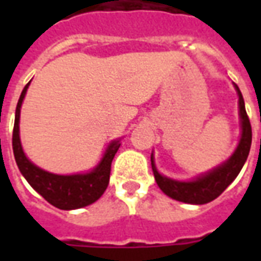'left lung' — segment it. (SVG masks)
<instances>
[{"instance_id": "1", "label": "left lung", "mask_w": 261, "mask_h": 261, "mask_svg": "<svg viewBox=\"0 0 261 261\" xmlns=\"http://www.w3.org/2000/svg\"><path fill=\"white\" fill-rule=\"evenodd\" d=\"M235 89L239 96L242 136L235 152L232 153V156L226 162L217 166L211 172L198 176L193 180L179 181L161 175L156 170L153 156H151V165H152L155 180L158 183L159 189L170 198L187 202V204H207V202L215 200L219 194H222L225 189L235 180L236 176L239 175V172L246 162L250 145H252V125H250V120L247 117L246 109H245V100H243V96H242L238 85H235Z\"/></svg>"}]
</instances>
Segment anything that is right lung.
Wrapping results in <instances>:
<instances>
[{
  "instance_id": "1",
  "label": "right lung",
  "mask_w": 261,
  "mask_h": 261,
  "mask_svg": "<svg viewBox=\"0 0 261 261\" xmlns=\"http://www.w3.org/2000/svg\"><path fill=\"white\" fill-rule=\"evenodd\" d=\"M29 84H26L23 91L20 93L16 112H15L12 149H14L16 165L28 183L51 205L60 208V210H76V208L86 207L99 200L105 190L108 189L112 161L120 148V140H116L109 144L102 161L89 173L56 175V173H50L47 170L40 169L39 166L33 165L26 158L19 138L20 106H22Z\"/></svg>"
}]
</instances>
